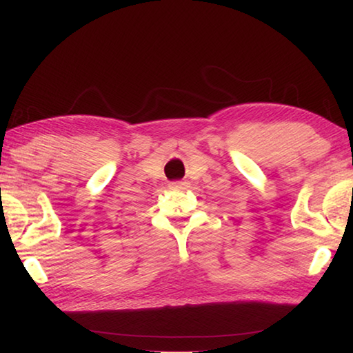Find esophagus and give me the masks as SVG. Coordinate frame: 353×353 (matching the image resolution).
Returning a JSON list of instances; mask_svg holds the SVG:
<instances>
[{
	"label": "esophagus",
	"mask_w": 353,
	"mask_h": 353,
	"mask_svg": "<svg viewBox=\"0 0 353 353\" xmlns=\"http://www.w3.org/2000/svg\"><path fill=\"white\" fill-rule=\"evenodd\" d=\"M189 184L186 181H175L170 184V189L172 190H183V189H188Z\"/></svg>",
	"instance_id": "1"
}]
</instances>
